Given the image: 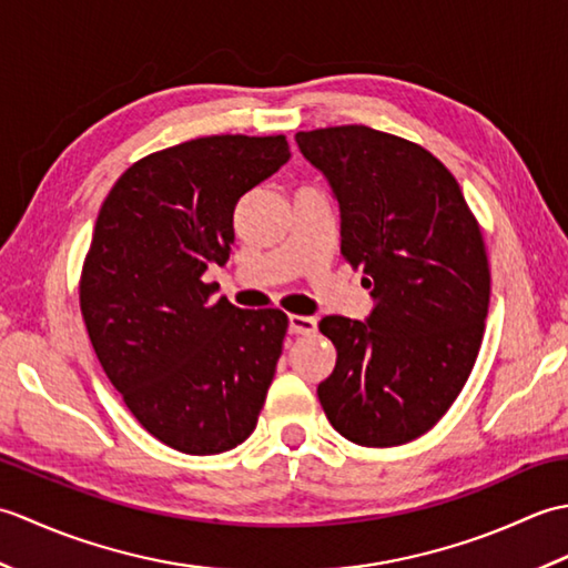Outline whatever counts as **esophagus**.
<instances>
[{
    "mask_svg": "<svg viewBox=\"0 0 568 568\" xmlns=\"http://www.w3.org/2000/svg\"><path fill=\"white\" fill-rule=\"evenodd\" d=\"M287 329H291V334H315L317 320L307 315H291L287 317Z\"/></svg>",
    "mask_w": 568,
    "mask_h": 568,
    "instance_id": "obj_1",
    "label": "esophagus"
}]
</instances>
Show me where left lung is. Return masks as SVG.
<instances>
[{
  "label": "left lung",
  "instance_id": "8db88e82",
  "mask_svg": "<svg viewBox=\"0 0 568 568\" xmlns=\"http://www.w3.org/2000/svg\"><path fill=\"white\" fill-rule=\"evenodd\" d=\"M295 141L329 180L342 253L376 303L366 322H320L336 348L317 388L324 415L358 446L407 444L437 425L476 364L490 303L484 234L456 178L413 141L361 124Z\"/></svg>",
  "mask_w": 568,
  "mask_h": 568
}]
</instances>
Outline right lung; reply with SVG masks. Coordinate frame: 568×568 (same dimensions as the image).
Returning a JSON list of instances; mask_svg holds the SVG:
<instances>
[{"label":"right lung","instance_id":"1","mask_svg":"<svg viewBox=\"0 0 568 568\" xmlns=\"http://www.w3.org/2000/svg\"><path fill=\"white\" fill-rule=\"evenodd\" d=\"M291 159L283 134L178 143L116 180L94 224L80 310L100 364L155 439L222 454L256 429L287 315L214 300L236 202Z\"/></svg>","mask_w":568,"mask_h":568}]
</instances>
